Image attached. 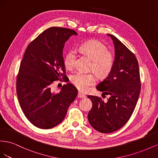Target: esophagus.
Here are the masks:
<instances>
[{
  "instance_id": "obj_1",
  "label": "esophagus",
  "mask_w": 158,
  "mask_h": 158,
  "mask_svg": "<svg viewBox=\"0 0 158 158\" xmlns=\"http://www.w3.org/2000/svg\"><path fill=\"white\" fill-rule=\"evenodd\" d=\"M77 97H78L79 98H85V97H86V96H85L83 93H81V92H79V93H78V95H77Z\"/></svg>"
}]
</instances>
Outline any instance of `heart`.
Wrapping results in <instances>:
<instances>
[{"label": "heart", "mask_w": 158, "mask_h": 158, "mask_svg": "<svg viewBox=\"0 0 158 158\" xmlns=\"http://www.w3.org/2000/svg\"><path fill=\"white\" fill-rule=\"evenodd\" d=\"M78 50L91 60L89 70L93 71L98 77L104 79L111 73L114 65V56L111 52L107 50L104 44L96 40H90L80 44ZM77 53L73 49L66 53L64 65L67 69L74 68ZM71 82L80 91H87L95 85L97 78L93 73H77L71 77Z\"/></svg>", "instance_id": "obj_1"}]
</instances>
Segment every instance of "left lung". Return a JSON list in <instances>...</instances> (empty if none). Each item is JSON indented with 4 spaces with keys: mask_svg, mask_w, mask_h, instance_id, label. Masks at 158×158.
Listing matches in <instances>:
<instances>
[{
    "mask_svg": "<svg viewBox=\"0 0 158 158\" xmlns=\"http://www.w3.org/2000/svg\"><path fill=\"white\" fill-rule=\"evenodd\" d=\"M114 65L111 73L96 87L102 91V97L109 95L106 101L100 97L88 95L93 106L88 114L91 127L102 133L116 131L127 124L131 117L141 90L138 62L134 54L114 35Z\"/></svg>",
    "mask_w": 158,
    "mask_h": 158,
    "instance_id": "left-lung-1",
    "label": "left lung"
}]
</instances>
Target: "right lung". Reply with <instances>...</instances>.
Wrapping results in <instances>:
<instances>
[{"label": "right lung", "instance_id": "obj_1", "mask_svg": "<svg viewBox=\"0 0 158 158\" xmlns=\"http://www.w3.org/2000/svg\"><path fill=\"white\" fill-rule=\"evenodd\" d=\"M77 33L72 29L51 27L27 47L16 78V93L21 109L28 120L42 129L55 127L64 119L78 91L71 83L61 91H51L54 81L67 82L63 57L65 43Z\"/></svg>", "mask_w": 158, "mask_h": 158}]
</instances>
